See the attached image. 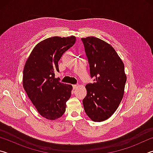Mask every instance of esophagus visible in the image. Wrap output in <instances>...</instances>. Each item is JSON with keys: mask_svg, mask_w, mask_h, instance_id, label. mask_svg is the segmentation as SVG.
Segmentation results:
<instances>
[{"mask_svg": "<svg viewBox=\"0 0 153 153\" xmlns=\"http://www.w3.org/2000/svg\"><path fill=\"white\" fill-rule=\"evenodd\" d=\"M72 86H73V88L75 90V89H76L79 86V85H77V84H74V85H72Z\"/></svg>", "mask_w": 153, "mask_h": 153, "instance_id": "obj_1", "label": "esophagus"}]
</instances>
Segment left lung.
I'll use <instances>...</instances> for the list:
<instances>
[{"label": "left lung", "mask_w": 153, "mask_h": 153, "mask_svg": "<svg viewBox=\"0 0 153 153\" xmlns=\"http://www.w3.org/2000/svg\"><path fill=\"white\" fill-rule=\"evenodd\" d=\"M94 82L86 84L84 111L94 121L109 118L122 100L126 76L124 65L112 46L96 37L82 38Z\"/></svg>", "instance_id": "8db88e82"}]
</instances>
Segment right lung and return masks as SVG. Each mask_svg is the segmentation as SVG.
I'll list each match as a JSON object with an SVG mask.
<instances>
[{
  "instance_id": "1",
  "label": "right lung",
  "mask_w": 153,
  "mask_h": 153,
  "mask_svg": "<svg viewBox=\"0 0 153 153\" xmlns=\"http://www.w3.org/2000/svg\"><path fill=\"white\" fill-rule=\"evenodd\" d=\"M76 41L74 36L45 39L33 48L25 63L23 86L38 113L48 120L61 117L71 97V85L59 82L55 73L59 71L58 62L62 55Z\"/></svg>"
}]
</instances>
